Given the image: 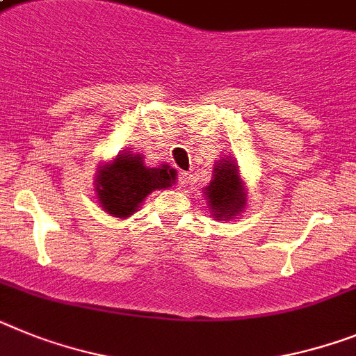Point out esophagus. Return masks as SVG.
<instances>
[{
    "mask_svg": "<svg viewBox=\"0 0 356 356\" xmlns=\"http://www.w3.org/2000/svg\"><path fill=\"white\" fill-rule=\"evenodd\" d=\"M178 184H180V187H189L191 184H193V175H189V172H180L178 175Z\"/></svg>",
    "mask_w": 356,
    "mask_h": 356,
    "instance_id": "esophagus-1",
    "label": "esophagus"
}]
</instances>
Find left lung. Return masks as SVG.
<instances>
[{
  "label": "left lung",
  "instance_id": "1",
  "mask_svg": "<svg viewBox=\"0 0 356 356\" xmlns=\"http://www.w3.org/2000/svg\"><path fill=\"white\" fill-rule=\"evenodd\" d=\"M207 198L209 209L218 220H232L239 216L247 203L245 184L239 176V167L236 160L230 156L216 162L212 181L203 191Z\"/></svg>",
  "mask_w": 356,
  "mask_h": 356
}]
</instances>
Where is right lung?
<instances>
[{"mask_svg": "<svg viewBox=\"0 0 356 356\" xmlns=\"http://www.w3.org/2000/svg\"><path fill=\"white\" fill-rule=\"evenodd\" d=\"M176 180V171L169 165L147 167L142 154L131 151L117 154L111 163L99 167L95 193L100 207L115 218L135 214L147 194L167 189Z\"/></svg>", "mask_w": 356, "mask_h": 356, "instance_id": "add662e5", "label": "right lung"}]
</instances>
